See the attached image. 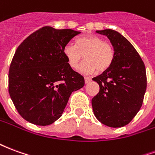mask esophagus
<instances>
[{
    "label": "esophagus",
    "mask_w": 155,
    "mask_h": 155,
    "mask_svg": "<svg viewBox=\"0 0 155 155\" xmlns=\"http://www.w3.org/2000/svg\"><path fill=\"white\" fill-rule=\"evenodd\" d=\"M91 78L89 77V76H84V82H85V84H87L89 82H91Z\"/></svg>",
    "instance_id": "34e87169"
}]
</instances>
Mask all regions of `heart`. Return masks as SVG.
I'll use <instances>...</instances> for the list:
<instances>
[{
  "instance_id": "heart-1",
  "label": "heart",
  "mask_w": 155,
  "mask_h": 155,
  "mask_svg": "<svg viewBox=\"0 0 155 155\" xmlns=\"http://www.w3.org/2000/svg\"><path fill=\"white\" fill-rule=\"evenodd\" d=\"M68 64L76 70L84 58L85 61L81 70L86 73L104 72L109 70L114 61V50L112 45L94 35L81 36L76 39L75 45H65L63 50Z\"/></svg>"
}]
</instances>
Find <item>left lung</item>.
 I'll use <instances>...</instances> for the list:
<instances>
[{
    "mask_svg": "<svg viewBox=\"0 0 155 155\" xmlns=\"http://www.w3.org/2000/svg\"><path fill=\"white\" fill-rule=\"evenodd\" d=\"M107 36L114 50L111 67L93 78L100 91L92 99V108L97 120L113 128L130 123L143 104L147 87L145 66L130 42L119 32L107 29L97 31Z\"/></svg>",
    "mask_w": 155,
    "mask_h": 155,
    "instance_id": "1",
    "label": "left lung"
}]
</instances>
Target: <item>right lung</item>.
I'll return each mask as SVG.
<instances>
[{
	"label": "right lung",
	"mask_w": 155,
	"mask_h": 155,
	"mask_svg": "<svg viewBox=\"0 0 155 155\" xmlns=\"http://www.w3.org/2000/svg\"><path fill=\"white\" fill-rule=\"evenodd\" d=\"M79 34L71 29L44 26L16 49L9 69V94L20 115L30 123H54L71 93L84 86V77L73 71L63 52Z\"/></svg>",
	"instance_id": "right-lung-1"
}]
</instances>
